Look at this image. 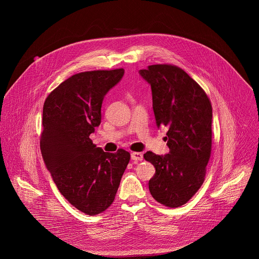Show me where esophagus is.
<instances>
[{
  "label": "esophagus",
  "instance_id": "esophagus-1",
  "mask_svg": "<svg viewBox=\"0 0 259 259\" xmlns=\"http://www.w3.org/2000/svg\"><path fill=\"white\" fill-rule=\"evenodd\" d=\"M143 158H144V155L141 152H132L131 153V159L134 161H138V160L141 161V160H143Z\"/></svg>",
  "mask_w": 259,
  "mask_h": 259
}]
</instances>
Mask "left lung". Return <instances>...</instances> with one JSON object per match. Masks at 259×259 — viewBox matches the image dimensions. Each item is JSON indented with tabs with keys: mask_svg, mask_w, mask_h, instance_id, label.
Segmentation results:
<instances>
[{
	"mask_svg": "<svg viewBox=\"0 0 259 259\" xmlns=\"http://www.w3.org/2000/svg\"><path fill=\"white\" fill-rule=\"evenodd\" d=\"M151 86L156 126L167 127L170 151L144 154L155 168L149 190L161 205H185L201 187L212 145V106L206 92L180 67L151 65L140 70Z\"/></svg>",
	"mask_w": 259,
	"mask_h": 259,
	"instance_id": "left-lung-1",
	"label": "left lung"
}]
</instances>
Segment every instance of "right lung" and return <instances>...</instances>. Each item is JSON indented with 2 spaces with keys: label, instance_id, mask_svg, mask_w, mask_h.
<instances>
[{
  "label": "right lung",
  "instance_id": "right-lung-1",
  "mask_svg": "<svg viewBox=\"0 0 259 259\" xmlns=\"http://www.w3.org/2000/svg\"><path fill=\"white\" fill-rule=\"evenodd\" d=\"M125 70L74 74L54 89L43 107L40 152L62 195L88 215L105 211L114 200L130 153L104 152L90 140L100 126L107 92Z\"/></svg>",
  "mask_w": 259,
  "mask_h": 259
}]
</instances>
